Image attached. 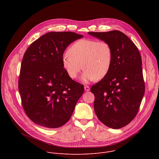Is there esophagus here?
<instances>
[{"label":"esophagus","mask_w":159,"mask_h":159,"mask_svg":"<svg viewBox=\"0 0 159 159\" xmlns=\"http://www.w3.org/2000/svg\"><path fill=\"white\" fill-rule=\"evenodd\" d=\"M84 89H85V91H89V90H90V87L88 85H85L84 86Z\"/></svg>","instance_id":"1"}]
</instances>
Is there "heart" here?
I'll list each match as a JSON object with an SVG mask.
<instances>
[{
    "mask_svg": "<svg viewBox=\"0 0 159 159\" xmlns=\"http://www.w3.org/2000/svg\"><path fill=\"white\" fill-rule=\"evenodd\" d=\"M112 62L110 44L103 40L81 39L72 44L62 58L64 70L70 78L76 79L85 69L82 81L100 80L109 73Z\"/></svg>",
    "mask_w": 159,
    "mask_h": 159,
    "instance_id": "b5f03b06",
    "label": "heart"
}]
</instances>
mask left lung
<instances>
[{
    "mask_svg": "<svg viewBox=\"0 0 159 159\" xmlns=\"http://www.w3.org/2000/svg\"><path fill=\"white\" fill-rule=\"evenodd\" d=\"M108 42L112 62L107 75L93 85L94 108L106 126L119 129L128 125L137 115L145 94L140 53L134 43L119 31L89 32Z\"/></svg>",
    "mask_w": 159,
    "mask_h": 159,
    "instance_id": "left-lung-1",
    "label": "left lung"
}]
</instances>
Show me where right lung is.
I'll return each instance as SVG.
<instances>
[{"label": "right lung", "instance_id": "1", "mask_svg": "<svg viewBox=\"0 0 159 159\" xmlns=\"http://www.w3.org/2000/svg\"><path fill=\"white\" fill-rule=\"evenodd\" d=\"M83 36L74 32H50L33 42L22 58L18 88L22 107L34 123L59 128L71 118L84 93L62 65L69 45Z\"/></svg>", "mask_w": 159, "mask_h": 159}]
</instances>
